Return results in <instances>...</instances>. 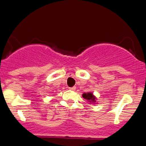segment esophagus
I'll return each instance as SVG.
<instances>
[{
	"mask_svg": "<svg viewBox=\"0 0 146 146\" xmlns=\"http://www.w3.org/2000/svg\"><path fill=\"white\" fill-rule=\"evenodd\" d=\"M76 86H73V87L69 88V89H70V90H72V91H75V90H76Z\"/></svg>",
	"mask_w": 146,
	"mask_h": 146,
	"instance_id": "obj_1",
	"label": "esophagus"
}]
</instances>
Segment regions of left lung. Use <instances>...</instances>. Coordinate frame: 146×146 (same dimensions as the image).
<instances>
[{
	"mask_svg": "<svg viewBox=\"0 0 146 146\" xmlns=\"http://www.w3.org/2000/svg\"><path fill=\"white\" fill-rule=\"evenodd\" d=\"M83 98L86 99V100L89 101V102H92L94 103L96 102V98L94 96V94L92 92H87V93H84L83 94Z\"/></svg>",
	"mask_w": 146,
	"mask_h": 146,
	"instance_id": "left-lung-1",
	"label": "left lung"
}]
</instances>
